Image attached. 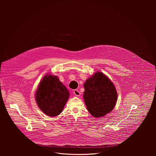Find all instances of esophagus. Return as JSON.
I'll return each mask as SVG.
<instances>
[{"label": "esophagus", "mask_w": 156, "mask_h": 156, "mask_svg": "<svg viewBox=\"0 0 156 156\" xmlns=\"http://www.w3.org/2000/svg\"><path fill=\"white\" fill-rule=\"evenodd\" d=\"M73 93H74V94L75 95H76V96H80V92H79L78 90H77V89H74V91H73Z\"/></svg>", "instance_id": "1"}]
</instances>
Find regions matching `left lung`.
<instances>
[{
	"instance_id": "left-lung-1",
	"label": "left lung",
	"mask_w": 156,
	"mask_h": 156,
	"mask_svg": "<svg viewBox=\"0 0 156 156\" xmlns=\"http://www.w3.org/2000/svg\"><path fill=\"white\" fill-rule=\"evenodd\" d=\"M83 98L87 109L94 117H102L111 112L115 106L117 92L109 79L97 72L84 84Z\"/></svg>"
}]
</instances>
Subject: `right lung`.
<instances>
[{"label":"right lung","mask_w":156,"mask_h":156,"mask_svg":"<svg viewBox=\"0 0 156 156\" xmlns=\"http://www.w3.org/2000/svg\"><path fill=\"white\" fill-rule=\"evenodd\" d=\"M69 95L66 87L56 76L47 75L38 86L35 99L40 109L53 117L62 112Z\"/></svg>","instance_id":"1"}]
</instances>
